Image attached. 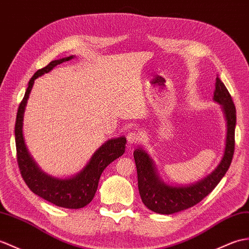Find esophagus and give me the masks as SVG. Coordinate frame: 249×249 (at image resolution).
Listing matches in <instances>:
<instances>
[{
    "label": "esophagus",
    "instance_id": "34e87169",
    "mask_svg": "<svg viewBox=\"0 0 249 249\" xmlns=\"http://www.w3.org/2000/svg\"><path fill=\"white\" fill-rule=\"evenodd\" d=\"M126 138H127V142H128V144H130V145H132V144H137L139 141L141 140L140 135H139L136 131L128 132Z\"/></svg>",
    "mask_w": 249,
    "mask_h": 249
}]
</instances>
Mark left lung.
Here are the masks:
<instances>
[{"label": "left lung", "mask_w": 249, "mask_h": 249, "mask_svg": "<svg viewBox=\"0 0 249 249\" xmlns=\"http://www.w3.org/2000/svg\"><path fill=\"white\" fill-rule=\"evenodd\" d=\"M214 101L223 107L227 122L226 146L221 162L209 176L189 187H173L160 180L152 159L143 149L137 148L134 158L137 166L138 189L143 204L149 210L160 214H172L198 204L210 194L226 174L234 153L235 106L221 79L216 77Z\"/></svg>", "instance_id": "8db88e82"}]
</instances>
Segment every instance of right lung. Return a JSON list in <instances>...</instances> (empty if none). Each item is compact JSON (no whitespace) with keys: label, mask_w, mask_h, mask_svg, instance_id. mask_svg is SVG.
I'll return each mask as SVG.
<instances>
[{"label":"right lung","mask_w":249,"mask_h":249,"mask_svg":"<svg viewBox=\"0 0 249 249\" xmlns=\"http://www.w3.org/2000/svg\"><path fill=\"white\" fill-rule=\"evenodd\" d=\"M72 58L73 56H69L66 58L51 61L48 66L40 69L33 75L28 82L24 97L18 108L15 125V138L17 162H18L20 174L31 191L58 207L68 208V209H79L88 205L93 199L103 171L106 169L108 164H110L112 161L124 154L126 139L121 137L108 140L93 154L89 163L76 176L69 179H59L46 175L45 173L40 171L28 154L22 135L23 114H24V109L35 79L44 73L50 72L57 65L69 61Z\"/></svg>","instance_id":"obj_1"}]
</instances>
